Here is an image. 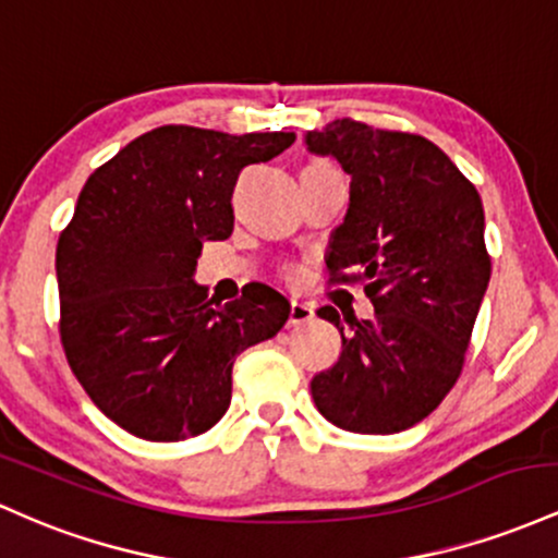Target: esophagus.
Returning a JSON list of instances; mask_svg holds the SVG:
<instances>
[{"instance_id": "obj_1", "label": "esophagus", "mask_w": 558, "mask_h": 558, "mask_svg": "<svg viewBox=\"0 0 558 558\" xmlns=\"http://www.w3.org/2000/svg\"><path fill=\"white\" fill-rule=\"evenodd\" d=\"M313 318V305L308 303V300L303 298H292L290 300V327H298V324H305L311 322Z\"/></svg>"}]
</instances>
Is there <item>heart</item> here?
<instances>
[{"instance_id":"1","label":"heart","mask_w":558,"mask_h":558,"mask_svg":"<svg viewBox=\"0 0 558 558\" xmlns=\"http://www.w3.org/2000/svg\"><path fill=\"white\" fill-rule=\"evenodd\" d=\"M311 166H327V162H311Z\"/></svg>"}]
</instances>
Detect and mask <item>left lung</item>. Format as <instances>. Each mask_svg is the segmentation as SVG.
<instances>
[{
	"mask_svg": "<svg viewBox=\"0 0 558 558\" xmlns=\"http://www.w3.org/2000/svg\"><path fill=\"white\" fill-rule=\"evenodd\" d=\"M311 155L350 177V203L331 231L335 281H363L372 318L318 308L340 329L342 353L311 379L335 427L392 435L440 405L459 379L490 281L485 210L477 190L437 144L416 134L331 121L305 134ZM353 267L359 275L341 271Z\"/></svg>",
	"mask_w": 558,
	"mask_h": 558,
	"instance_id": "1",
	"label": "left lung"
}]
</instances>
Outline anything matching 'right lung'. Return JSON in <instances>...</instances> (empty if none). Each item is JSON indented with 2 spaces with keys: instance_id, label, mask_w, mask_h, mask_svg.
<instances>
[{
  "instance_id": "add662e5",
  "label": "right lung",
  "mask_w": 558,
  "mask_h": 558,
  "mask_svg": "<svg viewBox=\"0 0 558 558\" xmlns=\"http://www.w3.org/2000/svg\"><path fill=\"white\" fill-rule=\"evenodd\" d=\"M292 142L160 126L81 190L54 258L62 348L94 405L131 435L177 442L210 429L231 403L236 355L290 318V300L260 281L216 303L195 268L203 242L231 236L242 168Z\"/></svg>"
}]
</instances>
